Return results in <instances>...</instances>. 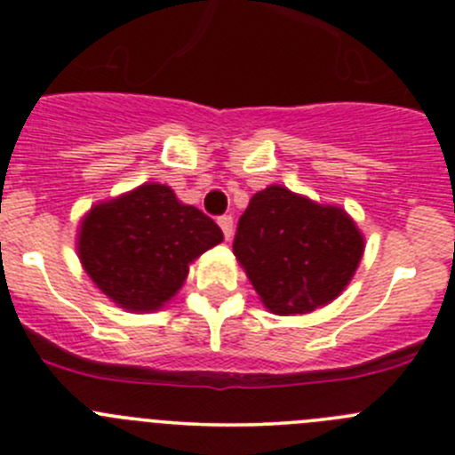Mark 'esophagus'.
I'll return each instance as SVG.
<instances>
[{"mask_svg":"<svg viewBox=\"0 0 455 455\" xmlns=\"http://www.w3.org/2000/svg\"><path fill=\"white\" fill-rule=\"evenodd\" d=\"M218 224H220V228H222L224 237L228 240V237H231V233H233V218H231V215H220Z\"/></svg>","mask_w":455,"mask_h":455,"instance_id":"34e87169","label":"esophagus"}]
</instances>
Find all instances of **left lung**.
Masks as SVG:
<instances>
[{
    "instance_id": "1",
    "label": "left lung",
    "mask_w": 455,
    "mask_h": 455,
    "mask_svg": "<svg viewBox=\"0 0 455 455\" xmlns=\"http://www.w3.org/2000/svg\"><path fill=\"white\" fill-rule=\"evenodd\" d=\"M233 253L274 314H305L337 299L362 260L363 237L346 211L283 186L251 197Z\"/></svg>"
}]
</instances>
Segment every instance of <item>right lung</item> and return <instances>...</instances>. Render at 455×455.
I'll use <instances>...</instances> for the list:
<instances>
[{"mask_svg":"<svg viewBox=\"0 0 455 455\" xmlns=\"http://www.w3.org/2000/svg\"><path fill=\"white\" fill-rule=\"evenodd\" d=\"M222 237L213 220L177 202L168 186L146 184L89 211L78 253L89 278L114 303L150 312L175 296L190 262Z\"/></svg>","mask_w":455,"mask_h":455,"instance_id":"right-lung-1","label":"right lung"}]
</instances>
